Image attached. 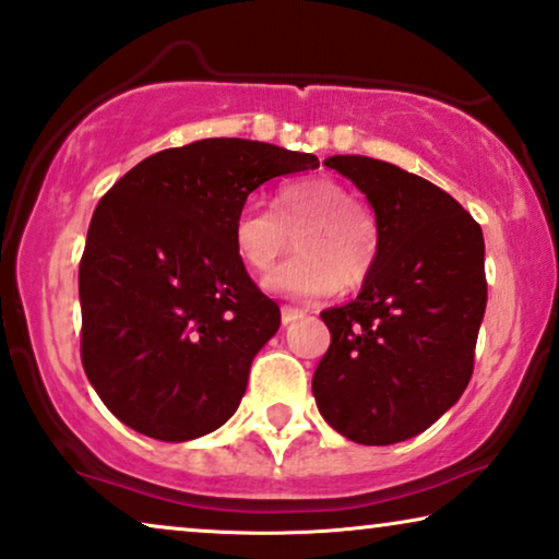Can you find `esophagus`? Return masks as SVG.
<instances>
[{"instance_id":"1","label":"esophagus","mask_w":559,"mask_h":559,"mask_svg":"<svg viewBox=\"0 0 559 559\" xmlns=\"http://www.w3.org/2000/svg\"><path fill=\"white\" fill-rule=\"evenodd\" d=\"M302 313H306V310H300V308H293V306H282V323H293L295 318H300Z\"/></svg>"}]
</instances>
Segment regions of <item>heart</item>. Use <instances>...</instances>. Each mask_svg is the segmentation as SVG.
Listing matches in <instances>:
<instances>
[{
	"label": "heart",
	"mask_w": 559,
	"mask_h": 559,
	"mask_svg": "<svg viewBox=\"0 0 559 559\" xmlns=\"http://www.w3.org/2000/svg\"><path fill=\"white\" fill-rule=\"evenodd\" d=\"M295 238V257L266 277L272 293L316 300L342 285L354 289L374 272L382 249L380 217L333 177L287 179L272 207L243 202L234 217V249L253 274L270 272Z\"/></svg>",
	"instance_id": "b5f03b06"
}]
</instances>
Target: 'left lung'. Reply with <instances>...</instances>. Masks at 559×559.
Returning <instances> with one entry per match:
<instances>
[{
  "instance_id": "1",
  "label": "left lung",
  "mask_w": 559,
  "mask_h": 559,
  "mask_svg": "<svg viewBox=\"0 0 559 559\" xmlns=\"http://www.w3.org/2000/svg\"><path fill=\"white\" fill-rule=\"evenodd\" d=\"M380 217L374 272L349 306L323 310L331 346L313 374L321 416L357 444H397L465 393L488 302L485 241L452 194L401 166L331 156Z\"/></svg>"
}]
</instances>
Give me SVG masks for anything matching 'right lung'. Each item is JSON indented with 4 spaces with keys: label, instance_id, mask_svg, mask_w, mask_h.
Here are the masks:
<instances>
[{
    "label": "right lung",
    "instance_id": "obj_1",
    "mask_svg": "<svg viewBox=\"0 0 559 559\" xmlns=\"http://www.w3.org/2000/svg\"><path fill=\"white\" fill-rule=\"evenodd\" d=\"M321 166L243 138L143 158L94 210L79 264L82 365L122 424L190 441L234 416L280 308L234 249V217L259 185Z\"/></svg>",
    "mask_w": 559,
    "mask_h": 559
}]
</instances>
